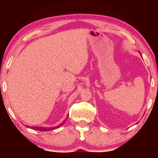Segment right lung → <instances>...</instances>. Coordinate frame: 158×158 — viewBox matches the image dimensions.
<instances>
[{"instance_id": "add662e5", "label": "right lung", "mask_w": 158, "mask_h": 158, "mask_svg": "<svg viewBox=\"0 0 158 158\" xmlns=\"http://www.w3.org/2000/svg\"><path fill=\"white\" fill-rule=\"evenodd\" d=\"M67 116V117H68ZM64 122H65V120L64 121L63 123H62V124H60V125H58L57 127H31V128L33 129H36V130H39V131H50V130H54V129H57L59 128L60 127H61L62 124H64ZM27 127H29V126H27Z\"/></svg>"}]
</instances>
